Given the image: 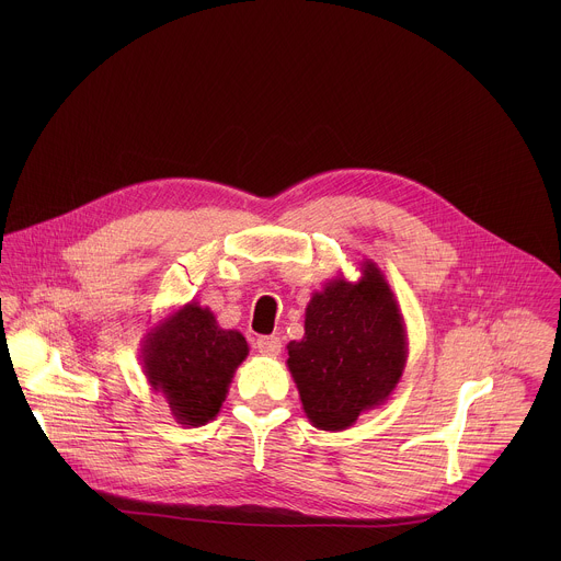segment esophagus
Here are the masks:
<instances>
[{
  "mask_svg": "<svg viewBox=\"0 0 561 561\" xmlns=\"http://www.w3.org/2000/svg\"><path fill=\"white\" fill-rule=\"evenodd\" d=\"M254 347L259 350V354L270 356V358H276V356L280 354V350H283V343H280L278 336H259L256 343H254Z\"/></svg>",
  "mask_w": 561,
  "mask_h": 561,
  "instance_id": "1",
  "label": "esophagus"
}]
</instances>
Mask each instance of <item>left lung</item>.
Listing matches in <instances>:
<instances>
[{"instance_id": "8db88e82", "label": "left lung", "mask_w": 561, "mask_h": 561, "mask_svg": "<svg viewBox=\"0 0 561 561\" xmlns=\"http://www.w3.org/2000/svg\"><path fill=\"white\" fill-rule=\"evenodd\" d=\"M287 367L307 419L341 432L382 405L408 360L405 323L382 270L365 259L360 278H330L307 305L305 336L289 341Z\"/></svg>"}]
</instances>
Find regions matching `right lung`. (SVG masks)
<instances>
[{"label":"right lung","mask_w":561,"mask_h":561,"mask_svg":"<svg viewBox=\"0 0 561 561\" xmlns=\"http://www.w3.org/2000/svg\"><path fill=\"white\" fill-rule=\"evenodd\" d=\"M245 356L241 332L220 328L207 307L187 302L145 334L140 358L147 382L176 423L198 427L220 412Z\"/></svg>","instance_id":"1"}]
</instances>
